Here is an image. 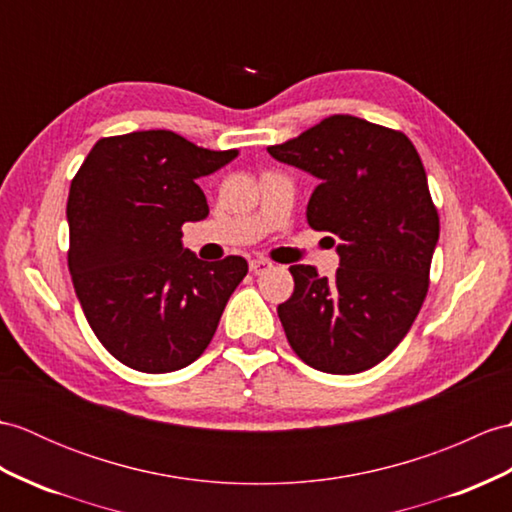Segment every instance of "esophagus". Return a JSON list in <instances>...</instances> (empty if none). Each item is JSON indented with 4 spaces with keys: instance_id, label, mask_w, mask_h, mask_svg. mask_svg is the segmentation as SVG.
I'll return each instance as SVG.
<instances>
[{
    "instance_id": "34e87169",
    "label": "esophagus",
    "mask_w": 512,
    "mask_h": 512,
    "mask_svg": "<svg viewBox=\"0 0 512 512\" xmlns=\"http://www.w3.org/2000/svg\"><path fill=\"white\" fill-rule=\"evenodd\" d=\"M272 268V264H270V261H266V259H253L251 261V272H253V275H264V272L266 270H270Z\"/></svg>"
}]
</instances>
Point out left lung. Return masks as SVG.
<instances>
[{
  "mask_svg": "<svg viewBox=\"0 0 512 512\" xmlns=\"http://www.w3.org/2000/svg\"><path fill=\"white\" fill-rule=\"evenodd\" d=\"M268 152L318 178L307 224L340 255L334 279L290 266L294 292L277 307L285 338L316 371L362 373L406 338L430 288L441 224L419 152L401 130L353 115Z\"/></svg>",
  "mask_w": 512,
  "mask_h": 512,
  "instance_id": "obj_1",
  "label": "left lung"
}]
</instances>
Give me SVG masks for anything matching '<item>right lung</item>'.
Listing matches in <instances>:
<instances>
[{"mask_svg": "<svg viewBox=\"0 0 512 512\" xmlns=\"http://www.w3.org/2000/svg\"><path fill=\"white\" fill-rule=\"evenodd\" d=\"M237 157L172 130L102 137L69 187L67 264L87 323L115 360L172 373L198 360L244 257L202 261L183 248V224L209 216L198 178Z\"/></svg>", "mask_w": 512, "mask_h": 512, "instance_id": "1", "label": "right lung"}]
</instances>
